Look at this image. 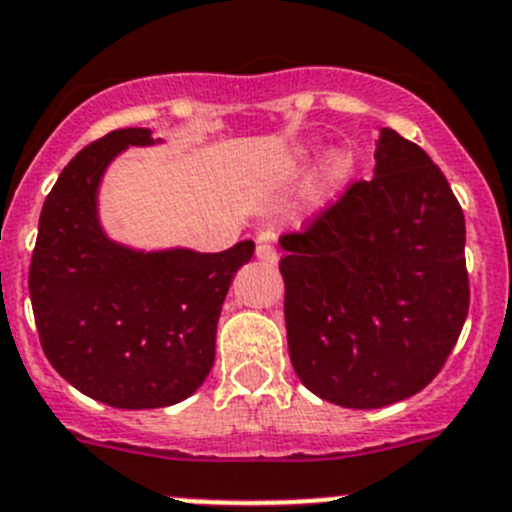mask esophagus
<instances>
[{
    "instance_id": "34e87169",
    "label": "esophagus",
    "mask_w": 512,
    "mask_h": 512,
    "mask_svg": "<svg viewBox=\"0 0 512 512\" xmlns=\"http://www.w3.org/2000/svg\"><path fill=\"white\" fill-rule=\"evenodd\" d=\"M256 256H259V261H264V264H276V261H279L276 248L266 241H259V246H256Z\"/></svg>"
}]
</instances>
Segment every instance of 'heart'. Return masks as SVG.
<instances>
[{"label":"heart","instance_id":"obj_1","mask_svg":"<svg viewBox=\"0 0 512 512\" xmlns=\"http://www.w3.org/2000/svg\"><path fill=\"white\" fill-rule=\"evenodd\" d=\"M340 164H342V162H340Z\"/></svg>","mask_w":512,"mask_h":512}]
</instances>
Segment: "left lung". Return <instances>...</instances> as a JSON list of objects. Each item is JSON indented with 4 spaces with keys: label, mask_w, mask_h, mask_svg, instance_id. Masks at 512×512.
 Returning <instances> with one entry per match:
<instances>
[{
    "label": "left lung",
    "mask_w": 512,
    "mask_h": 512,
    "mask_svg": "<svg viewBox=\"0 0 512 512\" xmlns=\"http://www.w3.org/2000/svg\"><path fill=\"white\" fill-rule=\"evenodd\" d=\"M373 175L279 241L289 358L309 391L345 409L429 386L470 309L464 215L442 170L381 129Z\"/></svg>",
    "instance_id": "obj_1"
}]
</instances>
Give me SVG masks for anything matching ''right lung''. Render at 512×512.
Listing matches in <instances>:
<instances>
[{
  "instance_id": "obj_1",
  "label": "right lung",
  "mask_w": 512,
  "mask_h": 512,
  "mask_svg": "<svg viewBox=\"0 0 512 512\" xmlns=\"http://www.w3.org/2000/svg\"><path fill=\"white\" fill-rule=\"evenodd\" d=\"M162 142V139H157ZM149 129H116L75 154L45 198L30 264L37 335L73 388L114 409H162L208 378L233 276L253 241L228 251H134L98 223V185Z\"/></svg>"
}]
</instances>
